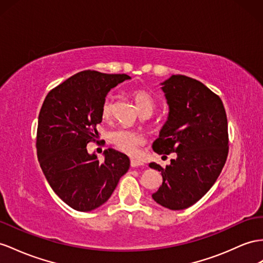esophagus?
<instances>
[{
  "instance_id": "esophagus-1",
  "label": "esophagus",
  "mask_w": 263,
  "mask_h": 263,
  "mask_svg": "<svg viewBox=\"0 0 263 263\" xmlns=\"http://www.w3.org/2000/svg\"><path fill=\"white\" fill-rule=\"evenodd\" d=\"M141 165H143V162H141V161L136 160V159H131V166L132 167H138Z\"/></svg>"
}]
</instances>
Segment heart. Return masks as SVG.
<instances>
[{"mask_svg":"<svg viewBox=\"0 0 263 263\" xmlns=\"http://www.w3.org/2000/svg\"><path fill=\"white\" fill-rule=\"evenodd\" d=\"M132 97L137 107L141 114H152L154 110V101L147 92L143 90H134L132 92ZM113 109V101L112 97L107 96L104 98L102 105H101V116L103 119L109 118ZM109 141L124 153L134 154L138 151L139 145L144 142L143 137L138 132H133L125 129H117L109 133Z\"/></svg>","mask_w":263,"mask_h":263,"instance_id":"heart-1","label":"heart"}]
</instances>
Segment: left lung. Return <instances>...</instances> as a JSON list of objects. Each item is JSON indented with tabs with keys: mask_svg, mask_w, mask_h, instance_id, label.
<instances>
[{
	"mask_svg": "<svg viewBox=\"0 0 263 263\" xmlns=\"http://www.w3.org/2000/svg\"><path fill=\"white\" fill-rule=\"evenodd\" d=\"M169 106L167 119L154 141L158 154L177 153L165 166L153 200L170 210H183L211 189L228 157V121L221 99L200 81L172 76L160 83Z\"/></svg>",
	"mask_w": 263,
	"mask_h": 263,
	"instance_id": "1",
	"label": "left lung"
}]
</instances>
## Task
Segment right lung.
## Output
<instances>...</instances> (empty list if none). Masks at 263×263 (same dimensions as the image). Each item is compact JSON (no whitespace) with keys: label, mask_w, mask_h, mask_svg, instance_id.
Wrapping results in <instances>:
<instances>
[{"label":"right lung","mask_w":263,"mask_h":263,"mask_svg":"<svg viewBox=\"0 0 263 263\" xmlns=\"http://www.w3.org/2000/svg\"><path fill=\"white\" fill-rule=\"evenodd\" d=\"M131 78L126 74L82 71L49 92L39 114L37 159L52 190L81 212L109 200L130 167V159L114 149L100 162L86 144L102 122L101 105L111 89Z\"/></svg>","instance_id":"obj_1"}]
</instances>
